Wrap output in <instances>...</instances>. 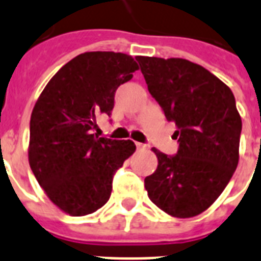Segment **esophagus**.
<instances>
[{"mask_svg": "<svg viewBox=\"0 0 261 261\" xmlns=\"http://www.w3.org/2000/svg\"><path fill=\"white\" fill-rule=\"evenodd\" d=\"M135 145H137V149H138V150H145V149H147V146H146L145 143H139V142H137Z\"/></svg>", "mask_w": 261, "mask_h": 261, "instance_id": "obj_1", "label": "esophagus"}]
</instances>
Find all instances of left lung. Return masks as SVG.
<instances>
[{"label":"left lung","instance_id":"1","mask_svg":"<svg viewBox=\"0 0 261 261\" xmlns=\"http://www.w3.org/2000/svg\"><path fill=\"white\" fill-rule=\"evenodd\" d=\"M149 92L177 126L174 155L154 149L158 167L145 178L149 198L179 219L206 211L239 164L241 118L232 91L185 59L137 57Z\"/></svg>","mask_w":261,"mask_h":261}]
</instances>
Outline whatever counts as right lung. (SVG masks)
Listing matches in <instances>:
<instances>
[{"instance_id":"1","label":"right lung","mask_w":261,"mask_h":261,"mask_svg":"<svg viewBox=\"0 0 261 261\" xmlns=\"http://www.w3.org/2000/svg\"><path fill=\"white\" fill-rule=\"evenodd\" d=\"M137 61L115 52H86L49 80L31 116L29 165L46 196L63 212L86 216L109 201L116 170L134 142L92 134L96 116L111 115L118 87Z\"/></svg>"}]
</instances>
